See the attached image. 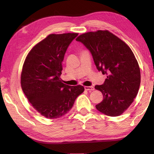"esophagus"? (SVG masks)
<instances>
[{
  "instance_id": "esophagus-1",
  "label": "esophagus",
  "mask_w": 154,
  "mask_h": 154,
  "mask_svg": "<svg viewBox=\"0 0 154 154\" xmlns=\"http://www.w3.org/2000/svg\"><path fill=\"white\" fill-rule=\"evenodd\" d=\"M84 88L86 91H94V87L93 86H85Z\"/></svg>"
}]
</instances>
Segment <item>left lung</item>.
Returning a JSON list of instances; mask_svg holds the SVG:
<instances>
[{
    "label": "left lung",
    "mask_w": 154,
    "mask_h": 154,
    "mask_svg": "<svg viewBox=\"0 0 154 154\" xmlns=\"http://www.w3.org/2000/svg\"><path fill=\"white\" fill-rule=\"evenodd\" d=\"M91 52L99 71L106 78L95 88L103 100L96 108L106 116L123 114L137 94L141 72L137 60L128 46L109 31L88 32L76 39Z\"/></svg>",
    "instance_id": "obj_1"
}]
</instances>
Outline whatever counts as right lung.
I'll list each match as a JSON object with an SVG mask.
<instances>
[{
	"label": "right lung",
	"instance_id": "1",
	"mask_svg": "<svg viewBox=\"0 0 154 154\" xmlns=\"http://www.w3.org/2000/svg\"><path fill=\"white\" fill-rule=\"evenodd\" d=\"M78 33L51 34L27 54L21 74V87L33 108L44 117H62L72 109L84 91L82 85L70 86L60 75L65 54Z\"/></svg>",
	"mask_w": 154,
	"mask_h": 154
}]
</instances>
